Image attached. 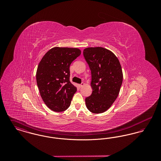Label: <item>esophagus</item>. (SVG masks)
I'll return each instance as SVG.
<instances>
[{
    "mask_svg": "<svg viewBox=\"0 0 161 161\" xmlns=\"http://www.w3.org/2000/svg\"><path fill=\"white\" fill-rule=\"evenodd\" d=\"M84 83H81V84H79V87H83V86H84Z\"/></svg>",
    "mask_w": 161,
    "mask_h": 161,
    "instance_id": "34e87169",
    "label": "esophagus"
}]
</instances>
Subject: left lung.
Segmentation results:
<instances>
[{
    "label": "left lung",
    "mask_w": 161,
    "mask_h": 161,
    "mask_svg": "<svg viewBox=\"0 0 161 161\" xmlns=\"http://www.w3.org/2000/svg\"><path fill=\"white\" fill-rule=\"evenodd\" d=\"M83 55L91 70V95L85 99L87 109L101 114L108 109L118 96L123 83L120 63L112 51L102 47L84 49Z\"/></svg>",
    "instance_id": "left-lung-1"
}]
</instances>
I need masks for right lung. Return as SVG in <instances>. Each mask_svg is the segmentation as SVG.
Masks as SVG:
<instances>
[{
	"label": "right lung",
	"instance_id": "obj_1",
	"mask_svg": "<svg viewBox=\"0 0 161 161\" xmlns=\"http://www.w3.org/2000/svg\"><path fill=\"white\" fill-rule=\"evenodd\" d=\"M81 54L78 48L54 47L38 64L37 84L41 97L54 112L66 110L70 105L77 87L70 82V65Z\"/></svg>",
	"mask_w": 161,
	"mask_h": 161
}]
</instances>
